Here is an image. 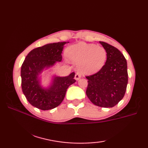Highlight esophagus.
<instances>
[{
    "label": "esophagus",
    "instance_id": "34e87169",
    "mask_svg": "<svg viewBox=\"0 0 148 148\" xmlns=\"http://www.w3.org/2000/svg\"><path fill=\"white\" fill-rule=\"evenodd\" d=\"M81 76L80 74L76 73V75H75L74 78H75V79H76V80H79V79H80V78H81Z\"/></svg>",
    "mask_w": 148,
    "mask_h": 148
}]
</instances>
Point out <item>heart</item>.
Masks as SVG:
<instances>
[{"label": "heart", "instance_id": "1", "mask_svg": "<svg viewBox=\"0 0 148 148\" xmlns=\"http://www.w3.org/2000/svg\"><path fill=\"white\" fill-rule=\"evenodd\" d=\"M66 54L72 62L79 64L78 70L85 74L99 71L107 59V51L104 48L84 42L69 47Z\"/></svg>", "mask_w": 148, "mask_h": 148}]
</instances>
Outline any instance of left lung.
I'll use <instances>...</instances> for the list:
<instances>
[{
	"instance_id": "1",
	"label": "left lung",
	"mask_w": 148,
	"mask_h": 148,
	"mask_svg": "<svg viewBox=\"0 0 148 148\" xmlns=\"http://www.w3.org/2000/svg\"><path fill=\"white\" fill-rule=\"evenodd\" d=\"M107 51L105 65L97 73L86 76L87 97L93 104L112 108L123 98L128 83L127 63L115 47L99 41Z\"/></svg>"
}]
</instances>
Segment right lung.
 <instances>
[{"instance_id":"right-lung-1","label":"right lung","mask_w":148,"mask_h":148,"mask_svg":"<svg viewBox=\"0 0 148 148\" xmlns=\"http://www.w3.org/2000/svg\"><path fill=\"white\" fill-rule=\"evenodd\" d=\"M69 42L48 44L32 49L26 56L21 65V88L31 105L39 109H52L58 106L64 100L69 86L76 82L75 73L68 76L53 78L51 86L43 88L38 76L45 68H48L56 62H61L64 46Z\"/></svg>"}]
</instances>
